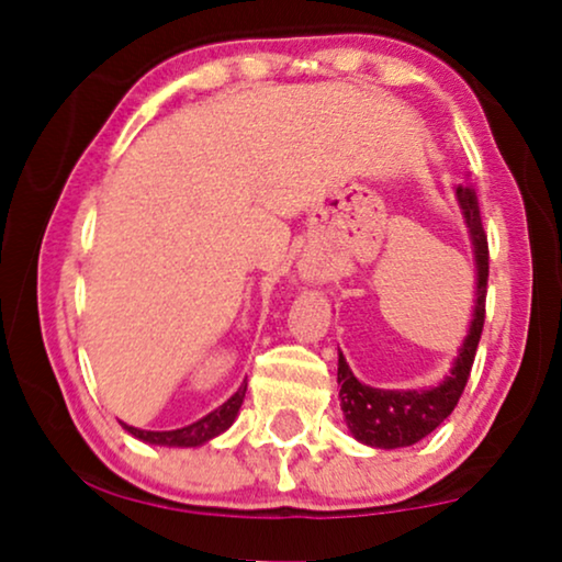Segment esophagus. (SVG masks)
I'll return each instance as SVG.
<instances>
[{
  "instance_id": "obj_1",
  "label": "esophagus",
  "mask_w": 562,
  "mask_h": 562,
  "mask_svg": "<svg viewBox=\"0 0 562 562\" xmlns=\"http://www.w3.org/2000/svg\"><path fill=\"white\" fill-rule=\"evenodd\" d=\"M299 271H302V279L304 281H314V268L312 266H302V268H299Z\"/></svg>"
}]
</instances>
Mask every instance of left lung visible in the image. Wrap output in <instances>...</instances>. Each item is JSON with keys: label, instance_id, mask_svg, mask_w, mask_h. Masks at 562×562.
Instances as JSON below:
<instances>
[{"label": "left lung", "instance_id": "left-lung-1", "mask_svg": "<svg viewBox=\"0 0 562 562\" xmlns=\"http://www.w3.org/2000/svg\"><path fill=\"white\" fill-rule=\"evenodd\" d=\"M458 206L463 212L468 237L473 245L475 286H473V312L468 322V335L458 348L448 375L429 389H375L368 386L350 371L342 350H337V383H340V406L345 425L358 442L368 448L396 450L425 440L435 432L456 409L463 394L471 366L483 333L486 317V281H488V243L481 225L479 199L471 183L458 187Z\"/></svg>", "mask_w": 562, "mask_h": 562}]
</instances>
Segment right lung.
Segmentation results:
<instances>
[{"label":"right lung","mask_w":562,"mask_h":562,"mask_svg":"<svg viewBox=\"0 0 562 562\" xmlns=\"http://www.w3.org/2000/svg\"><path fill=\"white\" fill-rule=\"evenodd\" d=\"M245 391H248V379L240 383V389H237L225 404L217 406V409L210 414H204L202 419L191 422V425L179 427V429H164V432H156V429H140V427L125 425V422H120V425L125 427V432L137 437L140 442L160 445V448H199V445H206L210 440H214V437H220L222 432H227V429L233 427L237 414H240Z\"/></svg>","instance_id":"obj_1"}]
</instances>
